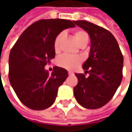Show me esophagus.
<instances>
[{
  "label": "esophagus",
  "instance_id": "obj_1",
  "mask_svg": "<svg viewBox=\"0 0 132 132\" xmlns=\"http://www.w3.org/2000/svg\"><path fill=\"white\" fill-rule=\"evenodd\" d=\"M68 74H69V76H71V75H73V72H70V71H69Z\"/></svg>",
  "mask_w": 132,
  "mask_h": 132
}]
</instances>
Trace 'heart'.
<instances>
[{
	"mask_svg": "<svg viewBox=\"0 0 132 132\" xmlns=\"http://www.w3.org/2000/svg\"><path fill=\"white\" fill-rule=\"evenodd\" d=\"M73 37L76 43L80 45L84 41L88 40L89 35L84 30H76L73 33ZM63 37V34L61 33L56 37L53 43V48L56 53L60 51V43ZM82 62V59L79 56H70L68 55H63L60 56L56 61V64L59 67L67 69L69 70H73L77 68Z\"/></svg>",
	"mask_w": 132,
	"mask_h": 132,
	"instance_id": "1",
	"label": "heart"
}]
</instances>
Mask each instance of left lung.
<instances>
[{"label":"left lung","instance_id":"obj_1","mask_svg":"<svg viewBox=\"0 0 132 132\" xmlns=\"http://www.w3.org/2000/svg\"><path fill=\"white\" fill-rule=\"evenodd\" d=\"M73 22L89 34L91 42L89 57L82 66L89 76L75 73L78 84L73 88L74 96L84 108L98 109L112 99L121 83L123 57L108 30L84 20Z\"/></svg>","mask_w":132,"mask_h":132}]
</instances>
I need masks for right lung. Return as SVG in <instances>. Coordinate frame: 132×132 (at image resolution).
I'll list each match as a JSON object with an SVG mask.
<instances>
[{"instance_id": "right-lung-1", "label": "right lung", "mask_w": 132, "mask_h": 132, "mask_svg": "<svg viewBox=\"0 0 132 132\" xmlns=\"http://www.w3.org/2000/svg\"><path fill=\"white\" fill-rule=\"evenodd\" d=\"M75 24L63 19L40 20L26 28L12 48L9 79L20 101L34 110L54 103L59 86L68 76L67 70L55 66L51 74L45 66L55 57L53 43L63 30Z\"/></svg>"}]
</instances>
